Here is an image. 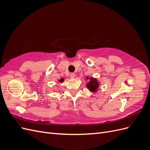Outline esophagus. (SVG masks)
Returning a JSON list of instances; mask_svg holds the SVG:
<instances>
[{
  "instance_id": "34e87169",
  "label": "esophagus",
  "mask_w": 150,
  "mask_h": 150,
  "mask_svg": "<svg viewBox=\"0 0 150 150\" xmlns=\"http://www.w3.org/2000/svg\"><path fill=\"white\" fill-rule=\"evenodd\" d=\"M70 78L71 79H74L75 78V74L74 73H71L70 74Z\"/></svg>"
}]
</instances>
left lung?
I'll use <instances>...</instances> for the list:
<instances>
[{"instance_id": "left-lung-1", "label": "left lung", "mask_w": 150, "mask_h": 150, "mask_svg": "<svg viewBox=\"0 0 150 150\" xmlns=\"http://www.w3.org/2000/svg\"><path fill=\"white\" fill-rule=\"evenodd\" d=\"M89 78H87V79ZM90 81L87 84V87L91 92H96L98 88L99 87V84L98 83V81L96 79H93L92 78H90Z\"/></svg>"}]
</instances>
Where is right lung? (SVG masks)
Segmentation results:
<instances>
[{"label": "right lung", "instance_id": "add662e5", "mask_svg": "<svg viewBox=\"0 0 150 150\" xmlns=\"http://www.w3.org/2000/svg\"><path fill=\"white\" fill-rule=\"evenodd\" d=\"M63 81H64V79H61L59 81H60V82H62Z\"/></svg>", "mask_w": 150, "mask_h": 150}]
</instances>
